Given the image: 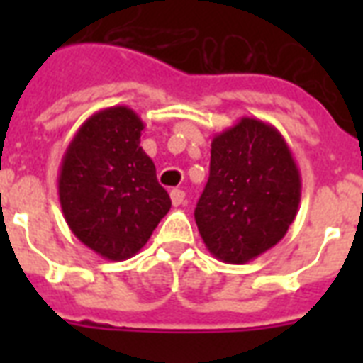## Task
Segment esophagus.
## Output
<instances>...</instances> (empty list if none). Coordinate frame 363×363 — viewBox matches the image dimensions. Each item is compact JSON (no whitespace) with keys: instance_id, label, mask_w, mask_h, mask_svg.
Returning <instances> with one entry per match:
<instances>
[{"instance_id":"34e87169","label":"esophagus","mask_w":363,"mask_h":363,"mask_svg":"<svg viewBox=\"0 0 363 363\" xmlns=\"http://www.w3.org/2000/svg\"><path fill=\"white\" fill-rule=\"evenodd\" d=\"M171 203L175 205V207H179V205L184 203V192L182 190H179V188H175V190H171Z\"/></svg>"}]
</instances>
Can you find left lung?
Returning a JSON list of instances; mask_svg holds the SVG:
<instances>
[{
  "label": "left lung",
  "instance_id": "1",
  "mask_svg": "<svg viewBox=\"0 0 363 363\" xmlns=\"http://www.w3.org/2000/svg\"><path fill=\"white\" fill-rule=\"evenodd\" d=\"M299 199L301 177L281 131L242 116L211 143L209 181L194 216L216 259L247 264L286 235Z\"/></svg>",
  "mask_w": 363,
  "mask_h": 363
}]
</instances>
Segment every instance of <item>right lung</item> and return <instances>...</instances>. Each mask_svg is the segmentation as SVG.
Segmentation results:
<instances>
[{
  "mask_svg": "<svg viewBox=\"0 0 363 363\" xmlns=\"http://www.w3.org/2000/svg\"><path fill=\"white\" fill-rule=\"evenodd\" d=\"M143 128L130 107L98 111L79 128L60 165V205L67 226L113 262L139 252L171 209L154 162L139 145Z\"/></svg>",
  "mask_w": 363,
  "mask_h": 363,
  "instance_id": "add662e5",
  "label": "right lung"
}]
</instances>
